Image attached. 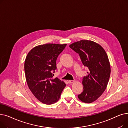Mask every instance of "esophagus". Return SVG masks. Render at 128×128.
Returning <instances> with one entry per match:
<instances>
[{
  "mask_svg": "<svg viewBox=\"0 0 128 128\" xmlns=\"http://www.w3.org/2000/svg\"><path fill=\"white\" fill-rule=\"evenodd\" d=\"M73 82H74V80H68V83L69 84H72Z\"/></svg>",
  "mask_w": 128,
  "mask_h": 128,
  "instance_id": "34e87169",
  "label": "esophagus"
}]
</instances>
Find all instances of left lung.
<instances>
[{
  "instance_id": "obj_1",
  "label": "left lung",
  "mask_w": 128,
  "mask_h": 128,
  "mask_svg": "<svg viewBox=\"0 0 128 128\" xmlns=\"http://www.w3.org/2000/svg\"><path fill=\"white\" fill-rule=\"evenodd\" d=\"M70 47L79 54L89 70L83 78L84 91L78 98L85 103H92L102 94L108 84L111 71L108 56L101 46L91 40H82Z\"/></svg>"
}]
</instances>
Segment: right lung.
<instances>
[{
  "label": "right lung",
  "mask_w": 128,
  "mask_h": 128,
  "mask_svg": "<svg viewBox=\"0 0 128 128\" xmlns=\"http://www.w3.org/2000/svg\"><path fill=\"white\" fill-rule=\"evenodd\" d=\"M66 44H46L33 48L27 55L24 70L30 90L40 102L50 105L58 101L66 86L58 78H53L58 56Z\"/></svg>",
  "instance_id": "1"
}]
</instances>
